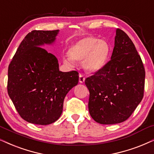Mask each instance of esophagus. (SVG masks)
I'll use <instances>...</instances> for the list:
<instances>
[{
	"label": "esophagus",
	"mask_w": 154,
	"mask_h": 154,
	"mask_svg": "<svg viewBox=\"0 0 154 154\" xmlns=\"http://www.w3.org/2000/svg\"><path fill=\"white\" fill-rule=\"evenodd\" d=\"M85 77H84V75H83V74H79V82L81 83H84V81H85Z\"/></svg>",
	"instance_id": "obj_1"
}]
</instances>
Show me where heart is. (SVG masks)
I'll use <instances>...</instances> for the list:
<instances>
[{"instance_id":"obj_1","label":"heart","mask_w":154,"mask_h":154,"mask_svg":"<svg viewBox=\"0 0 154 154\" xmlns=\"http://www.w3.org/2000/svg\"><path fill=\"white\" fill-rule=\"evenodd\" d=\"M69 57L63 58V63L72 66L73 61H82L83 69L88 72L101 71L108 61L110 47L106 41L98 39L93 36H87L79 39L70 47Z\"/></svg>"}]
</instances>
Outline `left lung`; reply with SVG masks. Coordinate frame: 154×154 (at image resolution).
<instances>
[{"mask_svg":"<svg viewBox=\"0 0 154 154\" xmlns=\"http://www.w3.org/2000/svg\"><path fill=\"white\" fill-rule=\"evenodd\" d=\"M88 109L102 125L127 120L143 97L145 69L129 36L117 28L111 60L101 71L87 78Z\"/></svg>","mask_w":154,"mask_h":154,"instance_id":"left-lung-1","label":"left lung"}]
</instances>
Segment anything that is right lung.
I'll use <instances>...</instances> for the list:
<instances>
[{
  "label": "right lung",
  "instance_id": "add662e5",
  "mask_svg": "<svg viewBox=\"0 0 154 154\" xmlns=\"http://www.w3.org/2000/svg\"><path fill=\"white\" fill-rule=\"evenodd\" d=\"M59 30H33L22 41L8 66V93L20 117L47 125L61 116L63 100L79 83L76 71L62 72L57 57L41 47L53 43Z\"/></svg>",
  "mask_w": 154,
  "mask_h": 154
}]
</instances>
